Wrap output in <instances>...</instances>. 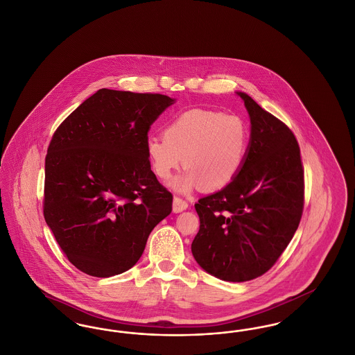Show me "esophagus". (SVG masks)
Wrapping results in <instances>:
<instances>
[{
	"label": "esophagus",
	"mask_w": 355,
	"mask_h": 355,
	"mask_svg": "<svg viewBox=\"0 0 355 355\" xmlns=\"http://www.w3.org/2000/svg\"><path fill=\"white\" fill-rule=\"evenodd\" d=\"M189 207V203L186 202L185 200H182L181 197H174L173 200V211L174 213H181Z\"/></svg>",
	"instance_id": "1"
}]
</instances>
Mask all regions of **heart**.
Masks as SVG:
<instances>
[{
  "label": "heart",
  "instance_id": "obj_1",
  "mask_svg": "<svg viewBox=\"0 0 355 355\" xmlns=\"http://www.w3.org/2000/svg\"><path fill=\"white\" fill-rule=\"evenodd\" d=\"M249 129L236 114L191 109L166 123L164 135L146 139V154L154 174L168 180L181 165L185 173L173 181V187L189 191L202 185L216 190L230 184L242 168L248 148Z\"/></svg>",
  "mask_w": 355,
  "mask_h": 355
}]
</instances>
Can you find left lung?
Returning a JSON list of instances; mask_svg holds the SVG:
<instances>
[{
  "label": "left lung",
  "instance_id": "1",
  "mask_svg": "<svg viewBox=\"0 0 355 355\" xmlns=\"http://www.w3.org/2000/svg\"><path fill=\"white\" fill-rule=\"evenodd\" d=\"M252 122L250 145L234 180L196 203L200 230L191 252L203 270L245 282L270 270L298 229L304 171L286 123L238 93Z\"/></svg>",
  "mask_w": 355,
  "mask_h": 355
}]
</instances>
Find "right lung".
Masks as SVG:
<instances>
[{
  "label": "right lung",
  "mask_w": 355,
  "mask_h": 355,
  "mask_svg": "<svg viewBox=\"0 0 355 355\" xmlns=\"http://www.w3.org/2000/svg\"><path fill=\"white\" fill-rule=\"evenodd\" d=\"M174 100L100 89L61 122L45 158L44 217L78 270L106 278L133 268L173 194L146 154L150 125Z\"/></svg>",
  "instance_id": "1"
}]
</instances>
